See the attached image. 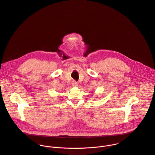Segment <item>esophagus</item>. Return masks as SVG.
Returning <instances> with one entry per match:
<instances>
[{
    "label": "esophagus",
    "mask_w": 155,
    "mask_h": 155,
    "mask_svg": "<svg viewBox=\"0 0 155 155\" xmlns=\"http://www.w3.org/2000/svg\"><path fill=\"white\" fill-rule=\"evenodd\" d=\"M77 85H78L77 82H76L75 80H74V81H72V87H77Z\"/></svg>",
    "instance_id": "34e87169"
}]
</instances>
